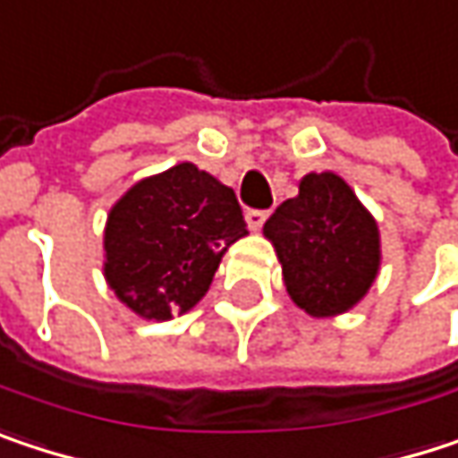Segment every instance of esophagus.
Instances as JSON below:
<instances>
[{"mask_svg":"<svg viewBox=\"0 0 458 458\" xmlns=\"http://www.w3.org/2000/svg\"><path fill=\"white\" fill-rule=\"evenodd\" d=\"M266 218H268V210H258V208H250V210H245V221H248V226L258 232L263 224H266Z\"/></svg>","mask_w":458,"mask_h":458,"instance_id":"obj_1","label":"esophagus"}]
</instances>
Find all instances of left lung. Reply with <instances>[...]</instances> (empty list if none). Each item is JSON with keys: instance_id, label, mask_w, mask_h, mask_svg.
I'll return each instance as SVG.
<instances>
[{"instance_id": "8db88e82", "label": "left lung", "mask_w": 458, "mask_h": 458, "mask_svg": "<svg viewBox=\"0 0 458 458\" xmlns=\"http://www.w3.org/2000/svg\"><path fill=\"white\" fill-rule=\"evenodd\" d=\"M290 298L311 316L353 309L379 268V232L369 210L335 174H309L298 198L263 224Z\"/></svg>"}]
</instances>
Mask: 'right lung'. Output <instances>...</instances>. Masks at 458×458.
<instances>
[{
    "label": "right lung",
    "mask_w": 458,
    "mask_h": 458,
    "mask_svg": "<svg viewBox=\"0 0 458 458\" xmlns=\"http://www.w3.org/2000/svg\"><path fill=\"white\" fill-rule=\"evenodd\" d=\"M248 234L234 190L192 163L134 184L105 226V276L144 318L187 314L208 293L221 256Z\"/></svg>",
    "instance_id": "1"
}]
</instances>
